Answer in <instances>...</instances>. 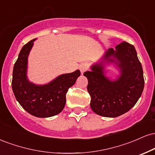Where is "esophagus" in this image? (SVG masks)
Listing matches in <instances>:
<instances>
[{
    "label": "esophagus",
    "instance_id": "34e87169",
    "mask_svg": "<svg viewBox=\"0 0 155 155\" xmlns=\"http://www.w3.org/2000/svg\"><path fill=\"white\" fill-rule=\"evenodd\" d=\"M79 68L80 71L81 72V74H83L84 72L86 71L87 70L88 68H89V65H88V64H87V63H83L80 64V65H79Z\"/></svg>",
    "mask_w": 155,
    "mask_h": 155
}]
</instances>
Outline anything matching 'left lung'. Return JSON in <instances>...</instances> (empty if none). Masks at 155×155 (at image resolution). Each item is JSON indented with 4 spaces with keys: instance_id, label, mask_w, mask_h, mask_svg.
I'll use <instances>...</instances> for the list:
<instances>
[{
    "instance_id": "1",
    "label": "left lung",
    "mask_w": 155,
    "mask_h": 155,
    "mask_svg": "<svg viewBox=\"0 0 155 155\" xmlns=\"http://www.w3.org/2000/svg\"><path fill=\"white\" fill-rule=\"evenodd\" d=\"M114 55L120 62L121 76L116 81H109L104 75L100 64L92 67V71L84 75L88 79L87 90L90 97V107L95 113L106 117H117L128 111L136 104L144 87L143 68L136 49L126 41L106 51L104 59L114 61Z\"/></svg>"
}]
</instances>
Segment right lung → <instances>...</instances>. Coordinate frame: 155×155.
<instances>
[{"label":"right lung","mask_w":155,"mask_h":155,"mask_svg":"<svg viewBox=\"0 0 155 155\" xmlns=\"http://www.w3.org/2000/svg\"><path fill=\"white\" fill-rule=\"evenodd\" d=\"M33 39L22 48L15 63L12 86L16 99L28 113L37 117L54 116L63 111L66 93L81 74L79 70L63 74L48 84L36 86L26 78L28 57L33 45Z\"/></svg>","instance_id":"1"}]
</instances>
